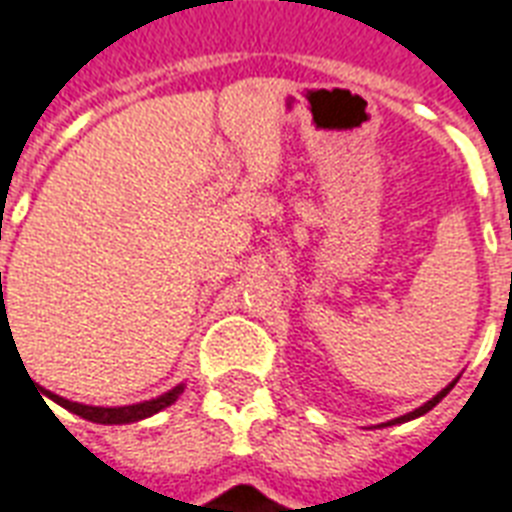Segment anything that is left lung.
I'll return each mask as SVG.
<instances>
[{"label": "left lung", "mask_w": 512, "mask_h": 512, "mask_svg": "<svg viewBox=\"0 0 512 512\" xmlns=\"http://www.w3.org/2000/svg\"><path fill=\"white\" fill-rule=\"evenodd\" d=\"M454 384H456V381H454ZM454 384H448L446 389H443V392H438V395L432 397V400H429V403H424V405H421V408H416V411L405 413V416H400V419L389 421V424H403V421H411V419H416V416H424V413L432 411V408H435V405H438L440 400H443V397H446L448 392H451V389H454Z\"/></svg>", "instance_id": "8db88e82"}]
</instances>
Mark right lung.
<instances>
[{
    "label": "right lung",
    "mask_w": 512,
    "mask_h": 512,
    "mask_svg": "<svg viewBox=\"0 0 512 512\" xmlns=\"http://www.w3.org/2000/svg\"><path fill=\"white\" fill-rule=\"evenodd\" d=\"M179 395H182V386H174L171 392L155 397V400H144V403H136V405H123V408H96V405H80V403H72V400H64V397H58V395H50V400H56L61 408L77 413V416H83V419L88 421H96V424H131V421L147 419V416H152V413L169 408Z\"/></svg>",
    "instance_id": "add662e5"
}]
</instances>
